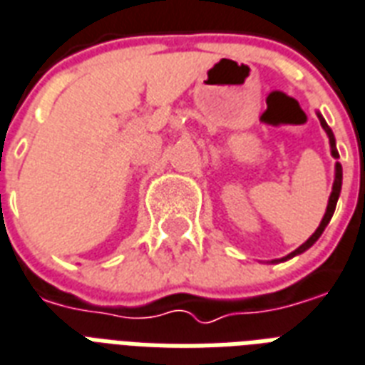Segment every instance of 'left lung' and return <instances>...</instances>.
I'll use <instances>...</instances> for the list:
<instances>
[{
    "instance_id": "left-lung-1",
    "label": "left lung",
    "mask_w": 365,
    "mask_h": 365,
    "mask_svg": "<svg viewBox=\"0 0 365 365\" xmlns=\"http://www.w3.org/2000/svg\"><path fill=\"white\" fill-rule=\"evenodd\" d=\"M319 122H322V128L325 130V133L329 135V143H331V155L335 158H339V151L337 147H335V138H333V132H331V128L327 126V122L324 120V116L318 115ZM341 185H343V168H341V163H337V166H335V183H333V191H331V197H329V202H327V210H325V216L324 220H322V224H319V227L316 230V232L312 233V237L308 239L306 243H302L297 250H293L291 255H287L285 258H282V260H287V258H293L294 255H300V252H304L306 249H310L316 241L319 239V235L324 233V230L327 227V224H329L331 216H333V212H335V207H337V201H339V193H341Z\"/></svg>"
}]
</instances>
